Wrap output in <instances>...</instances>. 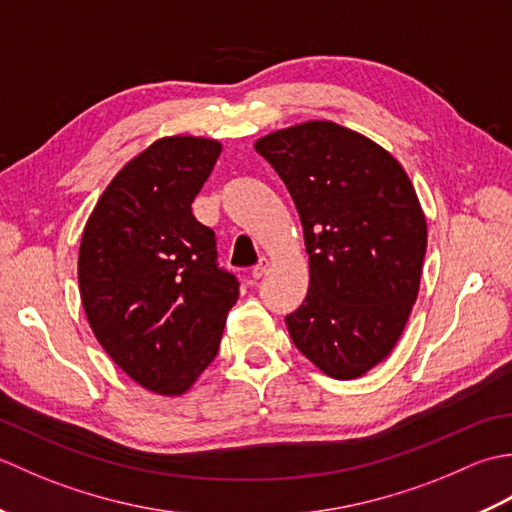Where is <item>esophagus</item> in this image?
Wrapping results in <instances>:
<instances>
[{
    "label": "esophagus",
    "mask_w": 512,
    "mask_h": 512,
    "mask_svg": "<svg viewBox=\"0 0 512 512\" xmlns=\"http://www.w3.org/2000/svg\"><path fill=\"white\" fill-rule=\"evenodd\" d=\"M268 268H270V262L266 257H262L253 268H250V275H253V279H262L268 273Z\"/></svg>",
    "instance_id": "esophagus-1"
}]
</instances>
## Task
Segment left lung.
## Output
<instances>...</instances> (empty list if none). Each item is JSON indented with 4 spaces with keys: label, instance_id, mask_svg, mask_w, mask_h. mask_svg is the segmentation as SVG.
I'll return each mask as SVG.
<instances>
[{
    "label": "left lung",
    "instance_id": "8db88e82",
    "mask_svg": "<svg viewBox=\"0 0 512 512\" xmlns=\"http://www.w3.org/2000/svg\"><path fill=\"white\" fill-rule=\"evenodd\" d=\"M301 217L310 288L286 314L297 350L358 378L394 350L418 297L427 222L407 173L372 140L310 121L257 140Z\"/></svg>",
    "mask_w": 512,
    "mask_h": 512
}]
</instances>
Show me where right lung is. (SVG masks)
<instances>
[{"label": "right lung", "mask_w": 512, "mask_h": 512, "mask_svg": "<svg viewBox=\"0 0 512 512\" xmlns=\"http://www.w3.org/2000/svg\"><path fill=\"white\" fill-rule=\"evenodd\" d=\"M215 140H156L110 182L85 224L81 301L94 336L138 385L187 391L220 347L239 295L215 231L191 204L220 158Z\"/></svg>", "instance_id": "obj_1"}]
</instances>
